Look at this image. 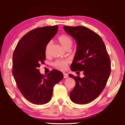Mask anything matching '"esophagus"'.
I'll list each match as a JSON object with an SVG mask.
<instances>
[{
	"label": "esophagus",
	"instance_id": "1",
	"mask_svg": "<svg viewBox=\"0 0 125 125\" xmlns=\"http://www.w3.org/2000/svg\"><path fill=\"white\" fill-rule=\"evenodd\" d=\"M63 75H64V78H68V75L67 73H63Z\"/></svg>",
	"mask_w": 125,
	"mask_h": 125
}]
</instances>
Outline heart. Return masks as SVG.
I'll return each mask as SVG.
<instances>
[{
  "instance_id": "obj_1",
  "label": "heart",
  "mask_w": 125,
  "mask_h": 125,
  "mask_svg": "<svg viewBox=\"0 0 125 125\" xmlns=\"http://www.w3.org/2000/svg\"><path fill=\"white\" fill-rule=\"evenodd\" d=\"M58 41L60 42V43L67 50H69L73 44L72 39L66 34H62L60 35L58 38ZM51 45V41H49L47 43L46 48H45V54L46 55L48 54ZM68 65V61L66 60H58L56 61L53 63V66L55 68L61 71H64L67 69Z\"/></svg>"
}]
</instances>
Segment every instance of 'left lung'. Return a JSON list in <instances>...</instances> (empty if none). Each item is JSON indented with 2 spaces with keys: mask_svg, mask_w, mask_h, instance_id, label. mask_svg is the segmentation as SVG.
Listing matches in <instances>:
<instances>
[{
  "mask_svg": "<svg viewBox=\"0 0 125 125\" xmlns=\"http://www.w3.org/2000/svg\"><path fill=\"white\" fill-rule=\"evenodd\" d=\"M75 39L77 48L70 67L73 71H83L84 77L69 75L76 82L70 93L73 103L85 104L97 98L104 89L111 73V61L105 45L98 34L84 26H64Z\"/></svg>",
  "mask_w": 125,
  "mask_h": 125,
  "instance_id": "obj_1",
  "label": "left lung"
}]
</instances>
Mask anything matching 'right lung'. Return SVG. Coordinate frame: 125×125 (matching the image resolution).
<instances>
[{
    "label": "right lung",
    "instance_id": "add662e5",
    "mask_svg": "<svg viewBox=\"0 0 125 125\" xmlns=\"http://www.w3.org/2000/svg\"><path fill=\"white\" fill-rule=\"evenodd\" d=\"M58 26H46L29 31L19 41L13 55L12 73L19 90L29 102L36 105L48 103L53 87L63 78L56 70L47 75L40 73L46 60L45 48L56 34Z\"/></svg>",
    "mask_w": 125,
    "mask_h": 125
}]
</instances>
